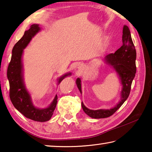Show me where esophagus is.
<instances>
[{
    "label": "esophagus",
    "instance_id": "esophagus-1",
    "mask_svg": "<svg viewBox=\"0 0 152 152\" xmlns=\"http://www.w3.org/2000/svg\"><path fill=\"white\" fill-rule=\"evenodd\" d=\"M83 66L81 65V64H79L78 66V74H81L82 72V71H83Z\"/></svg>",
    "mask_w": 152,
    "mask_h": 152
}]
</instances>
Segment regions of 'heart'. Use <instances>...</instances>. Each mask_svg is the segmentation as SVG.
Listing matches in <instances>:
<instances>
[{"instance_id":"1","label":"heart","mask_w":152,"mask_h":152,"mask_svg":"<svg viewBox=\"0 0 152 152\" xmlns=\"http://www.w3.org/2000/svg\"><path fill=\"white\" fill-rule=\"evenodd\" d=\"M110 39H111V38H110V37H107V38H106V40H105V42H106V45H109V43L110 42Z\"/></svg>"}]
</instances>
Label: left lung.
<instances>
[{"instance_id":"left-lung-1","label":"left lung","mask_w":152,"mask_h":152,"mask_svg":"<svg viewBox=\"0 0 152 152\" xmlns=\"http://www.w3.org/2000/svg\"><path fill=\"white\" fill-rule=\"evenodd\" d=\"M122 42V46L117 50L115 53L107 54L104 58V62L112 66L119 76L122 86L120 93V100L112 108L96 110L88 108L84 106V103L82 102V107L84 112L91 118L99 119L111 116L122 106L124 102L128 99L130 93L132 81L136 72V50L132 39L130 31L128 26L126 25H124L123 27ZM76 83L79 91L82 94L80 78H77Z\"/></svg>"}]
</instances>
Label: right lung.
Here are the masks:
<instances>
[{"instance_id":"1","label":"right lung","mask_w":152,"mask_h":152,"mask_svg":"<svg viewBox=\"0 0 152 152\" xmlns=\"http://www.w3.org/2000/svg\"><path fill=\"white\" fill-rule=\"evenodd\" d=\"M40 30L39 24H32L28 30L24 32L23 37L14 46L11 60L8 66L7 78L10 85V98L15 108L27 118L37 122H44L50 120L53 114L57 104V95L55 96L53 101L48 107L45 108L36 107L33 104L31 96L24 84L23 64L24 49ZM71 72H68L58 78V85L63 79L66 76H71Z\"/></svg>"}]
</instances>
